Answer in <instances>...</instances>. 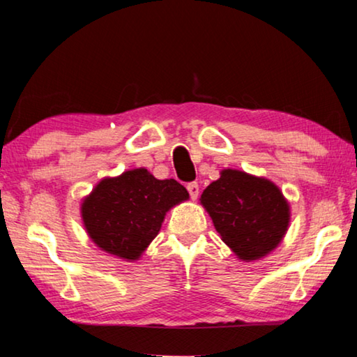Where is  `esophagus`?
Here are the masks:
<instances>
[{
  "mask_svg": "<svg viewBox=\"0 0 357 357\" xmlns=\"http://www.w3.org/2000/svg\"><path fill=\"white\" fill-rule=\"evenodd\" d=\"M188 192L190 195V199H197V197H199V184L189 183L188 184Z\"/></svg>",
  "mask_w": 357,
  "mask_h": 357,
  "instance_id": "34e87169",
  "label": "esophagus"
}]
</instances>
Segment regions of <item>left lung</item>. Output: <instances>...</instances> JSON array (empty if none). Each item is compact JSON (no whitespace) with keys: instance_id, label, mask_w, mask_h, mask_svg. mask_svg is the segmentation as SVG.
Segmentation results:
<instances>
[{"instance_id":"obj_1","label":"left lung","mask_w":357,"mask_h":357,"mask_svg":"<svg viewBox=\"0 0 357 357\" xmlns=\"http://www.w3.org/2000/svg\"><path fill=\"white\" fill-rule=\"evenodd\" d=\"M200 202L222 242L243 261L268 255L289 227V204L278 185L238 169H222Z\"/></svg>"}]
</instances>
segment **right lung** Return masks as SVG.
Listing matches in <instances>:
<instances>
[{"mask_svg":"<svg viewBox=\"0 0 357 357\" xmlns=\"http://www.w3.org/2000/svg\"><path fill=\"white\" fill-rule=\"evenodd\" d=\"M189 194L174 179H157L144 168L102 179L82 205L84 227L96 245L137 259L160 231L172 206Z\"/></svg>","mask_w":357,"mask_h":357,"instance_id":"1","label":"right lung"}]
</instances>
